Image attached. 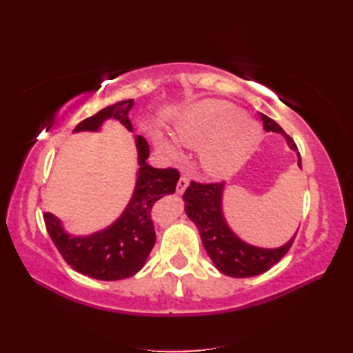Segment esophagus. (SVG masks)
<instances>
[{
  "mask_svg": "<svg viewBox=\"0 0 353 353\" xmlns=\"http://www.w3.org/2000/svg\"><path fill=\"white\" fill-rule=\"evenodd\" d=\"M188 185H190V181H188V177H186V176H182L181 179H179L177 186H176L177 194H182L186 188H188Z\"/></svg>",
  "mask_w": 353,
  "mask_h": 353,
  "instance_id": "obj_1",
  "label": "esophagus"
}]
</instances>
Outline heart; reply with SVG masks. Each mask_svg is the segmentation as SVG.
<instances>
[{"instance_id": "obj_1", "label": "heart", "mask_w": 353, "mask_h": 353, "mask_svg": "<svg viewBox=\"0 0 353 353\" xmlns=\"http://www.w3.org/2000/svg\"><path fill=\"white\" fill-rule=\"evenodd\" d=\"M177 141L201 148V167L212 177H226L249 159L261 141V129L235 104L220 100L201 101L186 110L176 124ZM157 145L171 157L179 156L174 142L159 137Z\"/></svg>"}]
</instances>
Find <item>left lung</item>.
Here are the masks:
<instances>
[{"label": "left lung", "instance_id": "8db88e82", "mask_svg": "<svg viewBox=\"0 0 353 353\" xmlns=\"http://www.w3.org/2000/svg\"><path fill=\"white\" fill-rule=\"evenodd\" d=\"M259 115L265 132L282 133L288 145L297 152L296 142L283 132L279 124L264 114ZM297 165L302 168L301 154L297 153ZM223 188L224 183L221 182H191L183 194L186 215L197 226L205 250L223 274L230 277H252L267 272L287 254L294 243L297 232L287 244L277 249H262L244 243L230 230L224 220L221 209Z\"/></svg>", "mask_w": 353, "mask_h": 353}]
</instances>
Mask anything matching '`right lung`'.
<instances>
[{"mask_svg": "<svg viewBox=\"0 0 353 353\" xmlns=\"http://www.w3.org/2000/svg\"><path fill=\"white\" fill-rule=\"evenodd\" d=\"M132 106L133 100L118 101L83 119L74 132H97L109 118L118 119L132 132L129 119ZM137 148L139 171L133 196L121 216L108 229L89 236H72L63 230L57 216L50 212L43 214L45 226L66 264L94 279H125L144 267L156 243L152 220L153 205L167 194L174 192L181 177L176 168H153L145 162L150 148L142 137H137Z\"/></svg>", "mask_w": 353, "mask_h": 353, "instance_id": "add662e5", "label": "right lung"}]
</instances>
